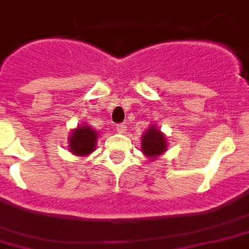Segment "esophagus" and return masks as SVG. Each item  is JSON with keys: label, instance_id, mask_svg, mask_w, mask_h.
<instances>
[{"label": "esophagus", "instance_id": "34e87169", "mask_svg": "<svg viewBox=\"0 0 249 249\" xmlns=\"http://www.w3.org/2000/svg\"><path fill=\"white\" fill-rule=\"evenodd\" d=\"M116 130L119 133H124L126 130V125L125 124H117L116 125Z\"/></svg>", "mask_w": 249, "mask_h": 249}]
</instances>
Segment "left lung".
Segmentation results:
<instances>
[{
  "label": "left lung",
  "mask_w": 249,
  "mask_h": 249,
  "mask_svg": "<svg viewBox=\"0 0 249 249\" xmlns=\"http://www.w3.org/2000/svg\"><path fill=\"white\" fill-rule=\"evenodd\" d=\"M166 138L154 125L150 126L142 137V151L149 158L154 159L155 157L163 154L166 151Z\"/></svg>",
  "instance_id": "1"
}]
</instances>
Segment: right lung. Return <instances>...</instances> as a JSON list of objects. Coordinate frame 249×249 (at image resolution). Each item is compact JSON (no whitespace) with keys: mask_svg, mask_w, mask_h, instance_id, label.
Returning a JSON list of instances; mask_svg holds the SVG:
<instances>
[{"mask_svg":"<svg viewBox=\"0 0 249 249\" xmlns=\"http://www.w3.org/2000/svg\"><path fill=\"white\" fill-rule=\"evenodd\" d=\"M96 130L90 126H78L70 136L69 147L73 154L87 155L94 151L96 141H98Z\"/></svg>","mask_w":249,"mask_h":249,"instance_id":"obj_1","label":"right lung"}]
</instances>
